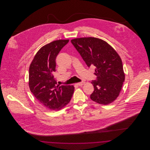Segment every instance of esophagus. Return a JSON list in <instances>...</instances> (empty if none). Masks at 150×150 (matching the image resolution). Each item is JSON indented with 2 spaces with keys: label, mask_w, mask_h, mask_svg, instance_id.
<instances>
[{
  "label": "esophagus",
  "mask_w": 150,
  "mask_h": 150,
  "mask_svg": "<svg viewBox=\"0 0 150 150\" xmlns=\"http://www.w3.org/2000/svg\"><path fill=\"white\" fill-rule=\"evenodd\" d=\"M84 83H85V82H84V81H81V82L78 83L77 84H78L79 86H83V84H84Z\"/></svg>",
  "instance_id": "esophagus-1"
}]
</instances>
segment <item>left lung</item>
Returning <instances> with one entry per match:
<instances>
[{
  "label": "left lung",
  "instance_id": "obj_1",
  "mask_svg": "<svg viewBox=\"0 0 150 150\" xmlns=\"http://www.w3.org/2000/svg\"><path fill=\"white\" fill-rule=\"evenodd\" d=\"M71 42L86 65L95 67L97 78L91 82L94 91L91 99L101 105L112 103L119 96L125 80L119 54L107 42L98 38H76Z\"/></svg>",
  "mask_w": 150,
  "mask_h": 150
}]
</instances>
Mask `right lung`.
<instances>
[{
    "label": "right lung",
    "instance_id": "add662e5",
    "mask_svg": "<svg viewBox=\"0 0 150 150\" xmlns=\"http://www.w3.org/2000/svg\"><path fill=\"white\" fill-rule=\"evenodd\" d=\"M69 40H58L46 44L36 54L29 68L31 92L45 107L59 110L67 105L74 91L72 86L57 85L54 74L56 58Z\"/></svg>",
    "mask_w": 150,
    "mask_h": 150
}]
</instances>
